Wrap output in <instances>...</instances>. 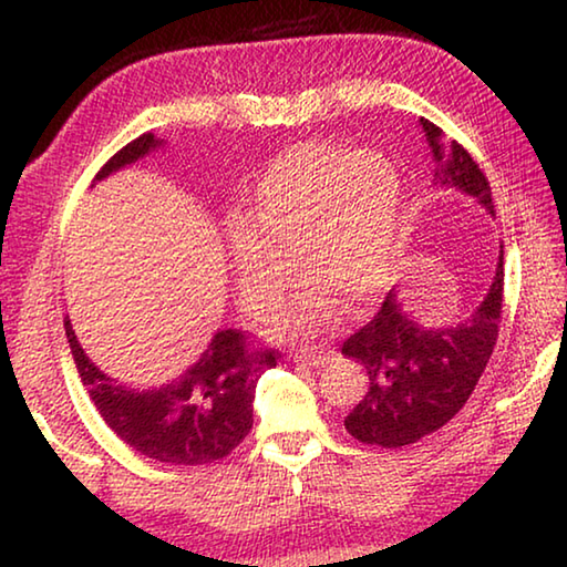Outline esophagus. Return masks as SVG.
Wrapping results in <instances>:
<instances>
[{"label":"esophagus","mask_w":567,"mask_h":567,"mask_svg":"<svg viewBox=\"0 0 567 567\" xmlns=\"http://www.w3.org/2000/svg\"><path fill=\"white\" fill-rule=\"evenodd\" d=\"M292 358L297 362H305V364H312V368H320V364H324L330 360V350L328 348H300L292 352Z\"/></svg>","instance_id":"obj_1"}]
</instances>
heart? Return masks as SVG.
Masks as SVG:
<instances>
[{"mask_svg":"<svg viewBox=\"0 0 567 567\" xmlns=\"http://www.w3.org/2000/svg\"><path fill=\"white\" fill-rule=\"evenodd\" d=\"M400 179L385 159L338 145H300L277 157L252 189L245 225L229 229L243 302L265 312L290 277L307 275L280 318L305 332L330 318L332 296L368 302L385 290L395 257Z\"/></svg>","mask_w":567,"mask_h":567,"instance_id":"b5f03b06","label":"heart"}]
</instances>
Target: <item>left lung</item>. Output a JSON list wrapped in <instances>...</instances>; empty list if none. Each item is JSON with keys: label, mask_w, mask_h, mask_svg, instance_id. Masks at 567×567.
I'll use <instances>...</instances> for the list:
<instances>
[{"label": "left lung", "mask_w": 567, "mask_h": 567, "mask_svg": "<svg viewBox=\"0 0 567 567\" xmlns=\"http://www.w3.org/2000/svg\"><path fill=\"white\" fill-rule=\"evenodd\" d=\"M437 162L443 187H457L480 199L493 215L491 182L470 152L430 120H420ZM505 270L503 255L491 292L475 315L455 328H422L388 292L368 324L342 342V354L368 372V392L344 417L360 443L402 447L417 443L453 420L473 395L501 332Z\"/></svg>", "instance_id": "1"}]
</instances>
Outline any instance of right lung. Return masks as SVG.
<instances>
[{"label": "right lung", "mask_w": 567, "mask_h": 567, "mask_svg": "<svg viewBox=\"0 0 567 567\" xmlns=\"http://www.w3.org/2000/svg\"><path fill=\"white\" fill-rule=\"evenodd\" d=\"M159 142L145 132L104 162L94 179L147 155ZM74 364L102 420L130 447L169 465H205L227 457L252 430L257 382L280 352L243 330H219L203 358L167 388L132 390L94 368L64 320Z\"/></svg>", "instance_id": "1"}]
</instances>
